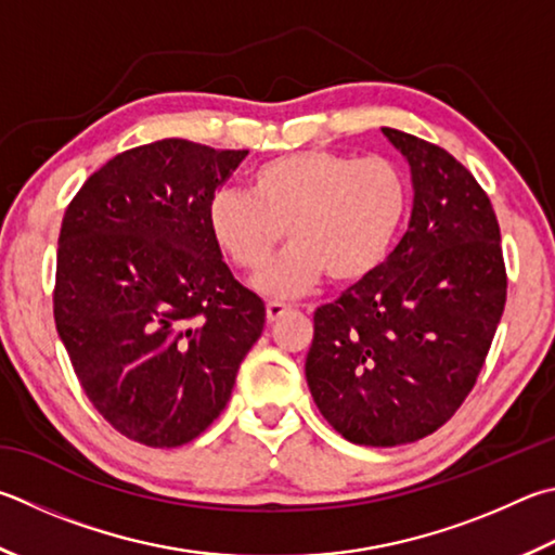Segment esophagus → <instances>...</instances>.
<instances>
[{"label": "esophagus", "mask_w": 555, "mask_h": 555, "mask_svg": "<svg viewBox=\"0 0 555 555\" xmlns=\"http://www.w3.org/2000/svg\"><path fill=\"white\" fill-rule=\"evenodd\" d=\"M294 308L286 306V304H267V320L269 322H276L286 315V312H291Z\"/></svg>", "instance_id": "obj_1"}]
</instances>
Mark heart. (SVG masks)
I'll list each match as a JSON object with an SVG mask.
<instances>
[{
	"label": "heart",
	"instance_id": "b5f03b06",
	"mask_svg": "<svg viewBox=\"0 0 555 555\" xmlns=\"http://www.w3.org/2000/svg\"><path fill=\"white\" fill-rule=\"evenodd\" d=\"M410 184L388 157L300 150L267 159L247 177V196L218 191L206 208L216 247L257 271L281 240L284 257L255 279L261 294L294 298L322 276L357 284L386 261L405 225Z\"/></svg>",
	"mask_w": 555,
	"mask_h": 555
}]
</instances>
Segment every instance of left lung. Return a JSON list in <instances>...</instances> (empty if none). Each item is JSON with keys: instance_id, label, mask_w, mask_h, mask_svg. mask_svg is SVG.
Listing matches in <instances>:
<instances>
[{"instance_id": "8db88e82", "label": "left lung", "mask_w": 555, "mask_h": 555, "mask_svg": "<svg viewBox=\"0 0 555 555\" xmlns=\"http://www.w3.org/2000/svg\"><path fill=\"white\" fill-rule=\"evenodd\" d=\"M412 172V216L390 257L312 315L310 396L351 444L437 431L476 386L507 300L500 225L456 157L383 128Z\"/></svg>"}]
</instances>
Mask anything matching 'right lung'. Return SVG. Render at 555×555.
<instances>
[{"mask_svg":"<svg viewBox=\"0 0 555 555\" xmlns=\"http://www.w3.org/2000/svg\"><path fill=\"white\" fill-rule=\"evenodd\" d=\"M247 150L165 138L96 169L65 210L53 315L87 398L145 447L210 427L267 310L230 274L206 225Z\"/></svg>","mask_w":555,"mask_h":555,"instance_id":"add662e5","label":"right lung"}]
</instances>
